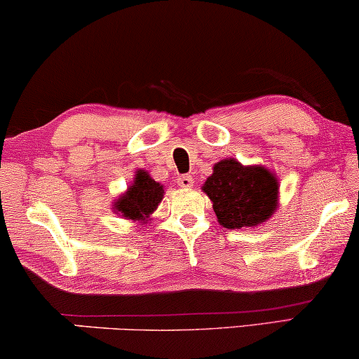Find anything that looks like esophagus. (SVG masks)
<instances>
[{
	"label": "esophagus",
	"mask_w": 359,
	"mask_h": 359,
	"mask_svg": "<svg viewBox=\"0 0 359 359\" xmlns=\"http://www.w3.org/2000/svg\"><path fill=\"white\" fill-rule=\"evenodd\" d=\"M178 184L181 188H193L194 186V180L191 175H181L178 178Z\"/></svg>",
	"instance_id": "1"
}]
</instances>
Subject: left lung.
I'll list each match as a JSON object with an SVG mask.
<instances>
[{
	"mask_svg": "<svg viewBox=\"0 0 359 359\" xmlns=\"http://www.w3.org/2000/svg\"><path fill=\"white\" fill-rule=\"evenodd\" d=\"M204 193L225 229L253 227L269 219L278 203V180L264 166H242L229 158L214 166Z\"/></svg>",
	"mask_w": 359,
	"mask_h": 359,
	"instance_id": "1",
	"label": "left lung"
}]
</instances>
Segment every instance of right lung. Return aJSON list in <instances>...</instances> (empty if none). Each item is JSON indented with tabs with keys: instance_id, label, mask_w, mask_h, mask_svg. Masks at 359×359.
Instances as JSON below:
<instances>
[{
	"instance_id": "obj_1",
	"label": "right lung",
	"mask_w": 359,
	"mask_h": 359,
	"mask_svg": "<svg viewBox=\"0 0 359 359\" xmlns=\"http://www.w3.org/2000/svg\"><path fill=\"white\" fill-rule=\"evenodd\" d=\"M163 198V186L156 183L147 171H137L134 184L129 191L116 203V210L126 219L145 220L154 210L158 208Z\"/></svg>"
}]
</instances>
